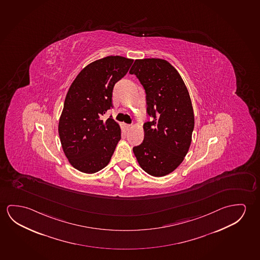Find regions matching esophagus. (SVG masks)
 <instances>
[{
	"mask_svg": "<svg viewBox=\"0 0 260 260\" xmlns=\"http://www.w3.org/2000/svg\"><path fill=\"white\" fill-rule=\"evenodd\" d=\"M124 128H125V129H127L128 131V128H131L132 127V125H129V124H123Z\"/></svg>",
	"mask_w": 260,
	"mask_h": 260,
	"instance_id": "34e87169",
	"label": "esophagus"
}]
</instances>
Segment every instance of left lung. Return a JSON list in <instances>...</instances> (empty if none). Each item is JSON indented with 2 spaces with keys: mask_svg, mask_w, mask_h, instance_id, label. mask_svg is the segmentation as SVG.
<instances>
[{
  "mask_svg": "<svg viewBox=\"0 0 260 260\" xmlns=\"http://www.w3.org/2000/svg\"><path fill=\"white\" fill-rule=\"evenodd\" d=\"M129 74L143 85L151 117L143 125L144 140L133 148L134 155L148 175L167 176L183 162L192 142L194 114L187 87L167 60L136 59Z\"/></svg>",
  "mask_w": 260,
  "mask_h": 260,
  "instance_id": "1",
  "label": "left lung"
}]
</instances>
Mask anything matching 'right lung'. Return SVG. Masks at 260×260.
Masks as SVG:
<instances>
[{
  "label": "right lung",
  "mask_w": 260,
  "mask_h": 260,
  "mask_svg": "<svg viewBox=\"0 0 260 260\" xmlns=\"http://www.w3.org/2000/svg\"><path fill=\"white\" fill-rule=\"evenodd\" d=\"M133 59L109 56L81 70L68 89L58 122L60 142L72 167L93 174L109 164L120 141V125L102 116L112 107V91Z\"/></svg>",
  "instance_id": "right-lung-1"
}]
</instances>
